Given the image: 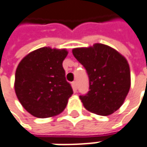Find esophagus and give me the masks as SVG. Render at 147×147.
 <instances>
[{
	"label": "esophagus",
	"mask_w": 147,
	"mask_h": 147,
	"mask_svg": "<svg viewBox=\"0 0 147 147\" xmlns=\"http://www.w3.org/2000/svg\"><path fill=\"white\" fill-rule=\"evenodd\" d=\"M71 85H72V88H73V91H76V86H77V85H76V82H73L71 83Z\"/></svg>",
	"instance_id": "1"
}]
</instances>
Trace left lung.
Returning <instances> with one entry per match:
<instances>
[{"instance_id":"1","label":"left lung","mask_w":147,"mask_h":147,"mask_svg":"<svg viewBox=\"0 0 147 147\" xmlns=\"http://www.w3.org/2000/svg\"><path fill=\"white\" fill-rule=\"evenodd\" d=\"M88 75L89 91L80 96L84 107L92 113L108 116L121 107L131 86L127 61L113 48L95 44L72 51Z\"/></svg>"}]
</instances>
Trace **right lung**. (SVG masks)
I'll use <instances>...</instances> for the list:
<instances>
[{"label":"right lung","mask_w":147,"mask_h":147,"mask_svg":"<svg viewBox=\"0 0 147 147\" xmlns=\"http://www.w3.org/2000/svg\"><path fill=\"white\" fill-rule=\"evenodd\" d=\"M66 56L65 49L42 47L25 56L17 66L15 91L22 107L32 116L54 117L66 107L73 94L62 66Z\"/></svg>","instance_id":"1"}]
</instances>
